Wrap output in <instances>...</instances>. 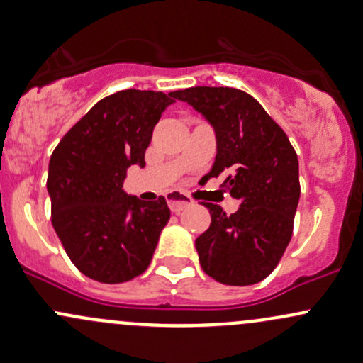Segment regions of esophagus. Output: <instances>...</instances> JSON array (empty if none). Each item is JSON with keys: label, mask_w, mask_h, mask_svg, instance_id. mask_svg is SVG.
I'll return each instance as SVG.
<instances>
[{"label": "esophagus", "mask_w": 363, "mask_h": 363, "mask_svg": "<svg viewBox=\"0 0 363 363\" xmlns=\"http://www.w3.org/2000/svg\"><path fill=\"white\" fill-rule=\"evenodd\" d=\"M166 197H167V206H169V209L173 213H180V211H183V209L189 208V206L192 204V201H190L185 194L178 192V190L169 192Z\"/></svg>", "instance_id": "obj_1"}]
</instances>
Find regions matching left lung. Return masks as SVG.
<instances>
[{
  "label": "left lung",
  "mask_w": 363,
  "mask_h": 363,
  "mask_svg": "<svg viewBox=\"0 0 363 363\" xmlns=\"http://www.w3.org/2000/svg\"><path fill=\"white\" fill-rule=\"evenodd\" d=\"M213 126L216 157L209 178L225 174L235 213L206 202L211 225L196 239L202 270L227 286L258 284L274 272L292 237L299 202L298 155L256 99L235 88L177 91Z\"/></svg>",
  "instance_id": "8db88e82"
}]
</instances>
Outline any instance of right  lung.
I'll return each mask as SVG.
<instances>
[{
	"label": "right lung",
	"instance_id": "obj_1",
	"mask_svg": "<svg viewBox=\"0 0 363 363\" xmlns=\"http://www.w3.org/2000/svg\"><path fill=\"white\" fill-rule=\"evenodd\" d=\"M177 91L123 89L93 105L50 157L52 223L77 270L121 284L147 270L169 220L164 197L140 201L123 190L130 166H145L154 126Z\"/></svg>",
	"mask_w": 363,
	"mask_h": 363
}]
</instances>
